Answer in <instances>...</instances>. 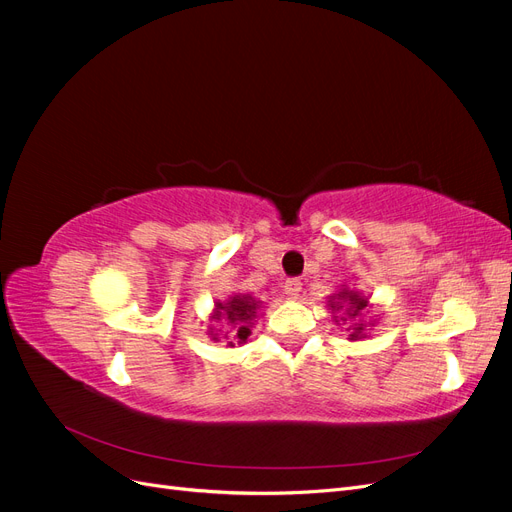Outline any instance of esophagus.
Returning <instances> with one entry per match:
<instances>
[{"instance_id": "obj_1", "label": "esophagus", "mask_w": 512, "mask_h": 512, "mask_svg": "<svg viewBox=\"0 0 512 512\" xmlns=\"http://www.w3.org/2000/svg\"><path fill=\"white\" fill-rule=\"evenodd\" d=\"M301 280H297V277H292V280H286V284H284V294L286 297H290V299H297L299 297V292H301Z\"/></svg>"}]
</instances>
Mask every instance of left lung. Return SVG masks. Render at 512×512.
Masks as SVG:
<instances>
[{"label": "left lung", "mask_w": 512, "mask_h": 512, "mask_svg": "<svg viewBox=\"0 0 512 512\" xmlns=\"http://www.w3.org/2000/svg\"><path fill=\"white\" fill-rule=\"evenodd\" d=\"M367 303H369L367 297H363L361 292L344 288V290H339L337 294H333V297L329 299L327 305H329V309H331V314H339V312H342V314L346 315V319H344L343 316H333L337 324H339V322L346 324L348 318L361 316V312L367 307ZM363 329H365V324H363V322H356L350 339H361V337H363Z\"/></svg>", "instance_id": "1"}]
</instances>
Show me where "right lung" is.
I'll return each instance as SVG.
<instances>
[{"label": "right lung", "mask_w": 512, "mask_h": 512, "mask_svg": "<svg viewBox=\"0 0 512 512\" xmlns=\"http://www.w3.org/2000/svg\"><path fill=\"white\" fill-rule=\"evenodd\" d=\"M258 307L260 303L252 299L250 294H235V297H230L226 303H215V312L211 318L228 324L230 331L224 333V339L230 348H235L237 344H245L247 337L252 335ZM209 335L215 342H220L218 333H213V329L209 331Z\"/></svg>", "instance_id": "obj_1"}]
</instances>
